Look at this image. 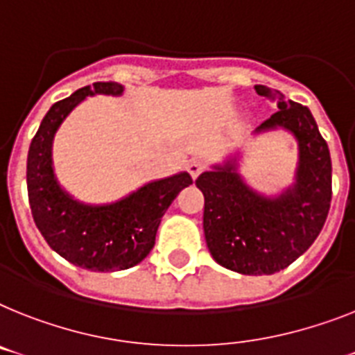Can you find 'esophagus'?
<instances>
[{
	"label": "esophagus",
	"instance_id": "obj_1",
	"mask_svg": "<svg viewBox=\"0 0 355 355\" xmlns=\"http://www.w3.org/2000/svg\"><path fill=\"white\" fill-rule=\"evenodd\" d=\"M203 171H205V165H203V163H201V161H192V163H190V165H189V172H190V175L194 178V180Z\"/></svg>",
	"mask_w": 355,
	"mask_h": 355
}]
</instances>
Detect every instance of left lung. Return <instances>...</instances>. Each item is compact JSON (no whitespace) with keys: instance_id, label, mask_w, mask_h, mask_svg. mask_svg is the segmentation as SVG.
<instances>
[{"instance_id":"8db88e82","label":"left lung","mask_w":355,"mask_h":355,"mask_svg":"<svg viewBox=\"0 0 355 355\" xmlns=\"http://www.w3.org/2000/svg\"><path fill=\"white\" fill-rule=\"evenodd\" d=\"M254 89L277 107L256 134L285 128L297 139L294 184L274 198L259 194L232 157L203 172L196 187L205 196L203 230L214 259L245 276H270L292 265L321 232L332 199V161L309 108L265 85Z\"/></svg>"}]
</instances>
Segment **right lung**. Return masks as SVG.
Masks as SVG:
<instances>
[{
	"instance_id": "1",
	"label": "right lung",
	"mask_w": 355,
	"mask_h": 355,
	"mask_svg": "<svg viewBox=\"0 0 355 355\" xmlns=\"http://www.w3.org/2000/svg\"><path fill=\"white\" fill-rule=\"evenodd\" d=\"M125 87L98 81L51 107L26 157V189L32 218L49 247L72 265L92 272L127 270L141 263L156 243L163 214L184 187L189 172L150 181L108 205H87L61 189L52 166V141L60 125L85 98L121 96Z\"/></svg>"
}]
</instances>
